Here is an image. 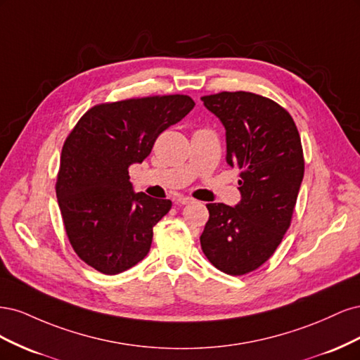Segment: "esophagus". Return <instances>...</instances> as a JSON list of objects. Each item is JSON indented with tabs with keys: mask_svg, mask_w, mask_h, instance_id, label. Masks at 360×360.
Returning <instances> with one entry per match:
<instances>
[{
	"mask_svg": "<svg viewBox=\"0 0 360 360\" xmlns=\"http://www.w3.org/2000/svg\"><path fill=\"white\" fill-rule=\"evenodd\" d=\"M176 202L177 204H180V205H184V204H189V202H192V198H189V197H179L177 200H176Z\"/></svg>",
	"mask_w": 360,
	"mask_h": 360,
	"instance_id": "esophagus-1",
	"label": "esophagus"
}]
</instances>
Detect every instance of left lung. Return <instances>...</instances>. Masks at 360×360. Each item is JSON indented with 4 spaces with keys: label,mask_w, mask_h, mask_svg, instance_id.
Wrapping results in <instances>:
<instances>
[{
    "label": "left lung",
    "mask_w": 360,
    "mask_h": 360,
    "mask_svg": "<svg viewBox=\"0 0 360 360\" xmlns=\"http://www.w3.org/2000/svg\"><path fill=\"white\" fill-rule=\"evenodd\" d=\"M201 101L225 127L226 163L242 169V200L207 204L200 242L216 269L240 276L274 255L291 224L304 171L300 135L284 108L259 94L222 91Z\"/></svg>",
    "instance_id": "1"
}]
</instances>
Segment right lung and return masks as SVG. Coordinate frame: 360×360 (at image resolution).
<instances>
[{"mask_svg": "<svg viewBox=\"0 0 360 360\" xmlns=\"http://www.w3.org/2000/svg\"><path fill=\"white\" fill-rule=\"evenodd\" d=\"M193 106L184 94L96 105L64 143L56 184L64 228L75 252L101 274H122L148 254L171 201L134 192L129 167Z\"/></svg>", "mask_w": 360, "mask_h": 360, "instance_id": "1", "label": "right lung"}]
</instances>
